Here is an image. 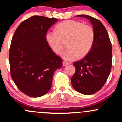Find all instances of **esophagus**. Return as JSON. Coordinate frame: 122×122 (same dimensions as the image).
Returning <instances> with one entry per match:
<instances>
[{
    "instance_id": "esophagus-1",
    "label": "esophagus",
    "mask_w": 122,
    "mask_h": 122,
    "mask_svg": "<svg viewBox=\"0 0 122 122\" xmlns=\"http://www.w3.org/2000/svg\"><path fill=\"white\" fill-rule=\"evenodd\" d=\"M68 65V64L66 62H65V61H64V62H62L63 66H67Z\"/></svg>"
}]
</instances>
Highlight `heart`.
Returning a JSON list of instances; mask_svg holds the SVG:
<instances>
[{
  "label": "heart",
  "instance_id": "b5f03b06",
  "mask_svg": "<svg viewBox=\"0 0 122 122\" xmlns=\"http://www.w3.org/2000/svg\"><path fill=\"white\" fill-rule=\"evenodd\" d=\"M95 31L91 26L81 22L67 20L56 26V31H48L46 40L56 54L61 53L63 40H68V47L61 54V57L68 62L85 56L91 50L95 41Z\"/></svg>",
  "mask_w": 122,
  "mask_h": 122
}]
</instances>
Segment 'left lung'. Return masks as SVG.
<instances>
[{
	"label": "left lung",
	"mask_w": 122,
	"mask_h": 122,
	"mask_svg": "<svg viewBox=\"0 0 122 122\" xmlns=\"http://www.w3.org/2000/svg\"><path fill=\"white\" fill-rule=\"evenodd\" d=\"M77 17L88 19L93 26L95 41L91 50L83 59L73 63L76 72L71 82L74 89L84 95L99 91L106 83L112 65V46L104 25L100 20L86 15Z\"/></svg>",
	"instance_id": "1"
}]
</instances>
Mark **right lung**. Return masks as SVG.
<instances>
[{"instance_id": "right-lung-1", "label": "right lung", "mask_w": 122, "mask_h": 122, "mask_svg": "<svg viewBox=\"0 0 122 122\" xmlns=\"http://www.w3.org/2000/svg\"><path fill=\"white\" fill-rule=\"evenodd\" d=\"M56 18L33 16L22 22L15 31L10 48L11 77L19 90L32 97L47 93L54 73L62 67L46 40L49 29Z\"/></svg>"}]
</instances>
